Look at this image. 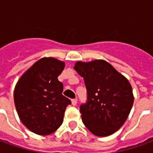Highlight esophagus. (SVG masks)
I'll list each match as a JSON object with an SVG mask.
<instances>
[{"mask_svg": "<svg viewBox=\"0 0 153 153\" xmlns=\"http://www.w3.org/2000/svg\"><path fill=\"white\" fill-rule=\"evenodd\" d=\"M72 105H77V100H76V99H74V100H72Z\"/></svg>", "mask_w": 153, "mask_h": 153, "instance_id": "1", "label": "esophagus"}]
</instances>
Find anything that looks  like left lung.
<instances>
[{
	"label": "left lung",
	"mask_w": 153,
	"mask_h": 153,
	"mask_svg": "<svg viewBox=\"0 0 153 153\" xmlns=\"http://www.w3.org/2000/svg\"><path fill=\"white\" fill-rule=\"evenodd\" d=\"M74 70L84 78L88 100L81 105L82 121L91 133L107 137L123 126L133 105L128 79L103 59L78 61Z\"/></svg>",
	"instance_id": "left-lung-1"
}]
</instances>
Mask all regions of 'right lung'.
I'll return each mask as SVG.
<instances>
[{"mask_svg":"<svg viewBox=\"0 0 153 153\" xmlns=\"http://www.w3.org/2000/svg\"><path fill=\"white\" fill-rule=\"evenodd\" d=\"M65 63L48 57L40 59L21 76L14 90V103L20 120L33 133L46 136L63 121L70 100L62 94L58 77Z\"/></svg>","mask_w":153,"mask_h":153,"instance_id":"add662e5","label":"right lung"}]
</instances>
